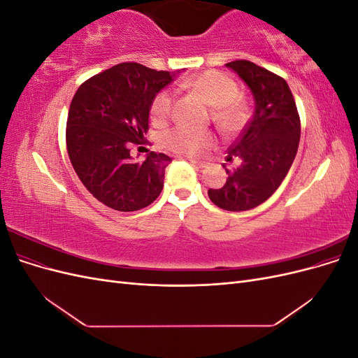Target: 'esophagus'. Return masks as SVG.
Here are the masks:
<instances>
[{"mask_svg":"<svg viewBox=\"0 0 358 358\" xmlns=\"http://www.w3.org/2000/svg\"><path fill=\"white\" fill-rule=\"evenodd\" d=\"M188 161L191 162L192 166H197V167H200V169L206 167V162H203V161H197V159H194V158H188Z\"/></svg>","mask_w":358,"mask_h":358,"instance_id":"34e87169","label":"esophagus"}]
</instances>
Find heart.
<instances>
[{"instance_id":"1","label":"heart","mask_w":358,"mask_h":358,"mask_svg":"<svg viewBox=\"0 0 358 358\" xmlns=\"http://www.w3.org/2000/svg\"><path fill=\"white\" fill-rule=\"evenodd\" d=\"M185 86L201 95L204 101L213 107L212 117L224 133H236L248 121V106L241 96L239 85L229 76L209 70L194 76ZM175 95L170 90L159 91L150 104V116L155 122H164L171 116ZM161 146L179 155L197 157L215 143L210 131H199L187 127H175L159 138Z\"/></svg>"}]
</instances>
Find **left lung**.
<instances>
[{"instance_id": "left-lung-1", "label": "left lung", "mask_w": 358, "mask_h": 358, "mask_svg": "<svg viewBox=\"0 0 358 358\" xmlns=\"http://www.w3.org/2000/svg\"><path fill=\"white\" fill-rule=\"evenodd\" d=\"M225 66L251 90L255 112L229 149L227 161H234L236 169H225L229 178L224 187L208 194L218 208L242 212L264 203L285 179L297 154L300 117L294 96L280 76L246 59Z\"/></svg>"}]
</instances>
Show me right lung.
Wrapping results in <instances>:
<instances>
[{"mask_svg":"<svg viewBox=\"0 0 358 358\" xmlns=\"http://www.w3.org/2000/svg\"><path fill=\"white\" fill-rule=\"evenodd\" d=\"M175 74L122 62L92 76L74 94L67 117V152L85 188L109 208L134 212L154 203L171 158L149 152L133 161L149 128L154 96Z\"/></svg>","mask_w":358,"mask_h":358,"instance_id":"obj_1","label":"right lung"}]
</instances>
